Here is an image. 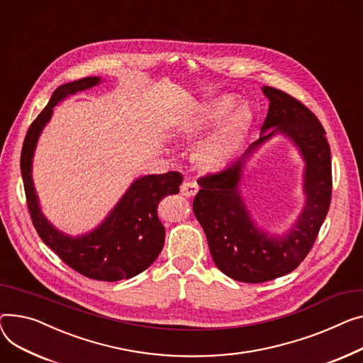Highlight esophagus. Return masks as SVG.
Wrapping results in <instances>:
<instances>
[{"instance_id": "obj_1", "label": "esophagus", "mask_w": 363, "mask_h": 363, "mask_svg": "<svg viewBox=\"0 0 363 363\" xmlns=\"http://www.w3.org/2000/svg\"><path fill=\"white\" fill-rule=\"evenodd\" d=\"M199 191V185L196 181H185L181 185V194L185 197H194Z\"/></svg>"}]
</instances>
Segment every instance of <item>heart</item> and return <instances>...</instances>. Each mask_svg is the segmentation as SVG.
<instances>
[{
  "label": "heart",
  "mask_w": 363,
  "mask_h": 363,
  "mask_svg": "<svg viewBox=\"0 0 363 363\" xmlns=\"http://www.w3.org/2000/svg\"><path fill=\"white\" fill-rule=\"evenodd\" d=\"M229 108L230 104L228 101L207 105L206 108L189 115V125L192 130L208 127L220 121L228 113ZM247 127L248 116L245 113H238L228 119L219 130L201 144L199 150V159L201 163L207 167H216L225 163L239 146Z\"/></svg>",
  "instance_id": "b5f03b06"
}]
</instances>
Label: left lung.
Here are the masks:
<instances>
[{
  "label": "left lung",
  "instance_id": "left-lung-1",
  "mask_svg": "<svg viewBox=\"0 0 363 363\" xmlns=\"http://www.w3.org/2000/svg\"><path fill=\"white\" fill-rule=\"evenodd\" d=\"M270 105L261 137L244 157L222 171L199 178L201 189L192 210L203 226L211 258L223 274L244 283H262L294 272L312 250L331 203V152L320 119L294 96L264 86ZM273 126V132L264 131ZM276 130L291 136L306 161L307 204L291 233L277 240L259 233L238 197L237 182L245 157Z\"/></svg>",
  "mask_w": 363,
  "mask_h": 363
}]
</instances>
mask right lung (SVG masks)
<instances>
[{
    "mask_svg": "<svg viewBox=\"0 0 363 363\" xmlns=\"http://www.w3.org/2000/svg\"><path fill=\"white\" fill-rule=\"evenodd\" d=\"M99 83V77H87L60 86L52 93L50 104L30 124L24 137L20 169L30 219L43 242L68 267L84 277L118 281L143 273L160 254L164 242V228L157 217V204L166 196L178 194L184 179L182 175L167 172L137 179L108 219L91 233L77 239L62 235L46 222L39 210L30 175L36 141L52 115V108L65 96L89 90Z\"/></svg>",
    "mask_w": 363,
    "mask_h": 363,
    "instance_id": "obj_1",
    "label": "right lung"
}]
</instances>
